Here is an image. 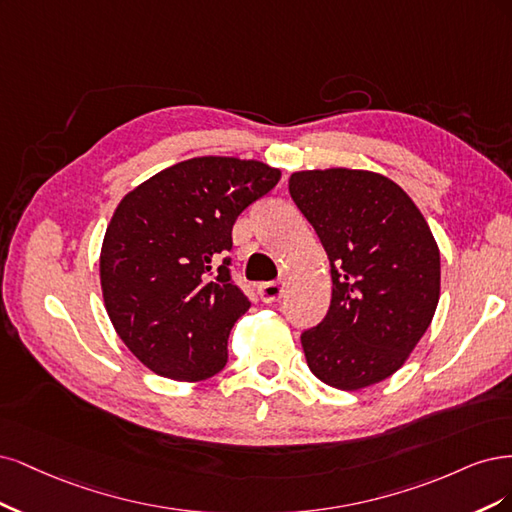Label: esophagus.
Wrapping results in <instances>:
<instances>
[{
    "label": "esophagus",
    "instance_id": "34e87169",
    "mask_svg": "<svg viewBox=\"0 0 512 512\" xmlns=\"http://www.w3.org/2000/svg\"><path fill=\"white\" fill-rule=\"evenodd\" d=\"M257 291L259 298L266 304L278 302L285 295V280H268V283H261Z\"/></svg>",
    "mask_w": 512,
    "mask_h": 512
}]
</instances>
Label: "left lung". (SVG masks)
Listing matches in <instances>:
<instances>
[{
    "mask_svg": "<svg viewBox=\"0 0 512 512\" xmlns=\"http://www.w3.org/2000/svg\"><path fill=\"white\" fill-rule=\"evenodd\" d=\"M289 193L332 266V304L302 332L310 372L329 387L381 383L415 349L440 298V251L423 214L387 176L312 170Z\"/></svg>",
    "mask_w": 512,
    "mask_h": 512,
    "instance_id": "obj_1",
    "label": "left lung"
}]
</instances>
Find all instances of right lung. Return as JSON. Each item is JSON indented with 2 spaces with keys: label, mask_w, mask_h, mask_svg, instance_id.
<instances>
[{
  "label": "right lung",
  "mask_w": 512,
  "mask_h": 512,
  "mask_svg": "<svg viewBox=\"0 0 512 512\" xmlns=\"http://www.w3.org/2000/svg\"><path fill=\"white\" fill-rule=\"evenodd\" d=\"M280 170L195 157L123 197L106 229L100 276L108 317L146 368L204 381L227 364V338L251 302L232 278V229Z\"/></svg>",
  "instance_id": "add662e5"
}]
</instances>
